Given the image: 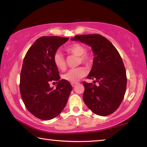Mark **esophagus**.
Segmentation results:
<instances>
[{
	"label": "esophagus",
	"mask_w": 147,
	"mask_h": 147,
	"mask_svg": "<svg viewBox=\"0 0 147 147\" xmlns=\"http://www.w3.org/2000/svg\"><path fill=\"white\" fill-rule=\"evenodd\" d=\"M77 84H78V83H76V82H75V83H71V86L73 87V88H74V87H75Z\"/></svg>",
	"instance_id": "34e87169"
}]
</instances>
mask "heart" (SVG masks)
Instances as JSON below:
<instances>
[{
  "label": "heart",
  "instance_id": "1",
  "mask_svg": "<svg viewBox=\"0 0 147 147\" xmlns=\"http://www.w3.org/2000/svg\"><path fill=\"white\" fill-rule=\"evenodd\" d=\"M66 51L69 54L78 56V63H83L86 66H90L93 63V57L89 53H86V48L80 43H73L66 48ZM53 61L55 66L59 70L64 71L67 67L66 60L64 56L59 52H56L54 54ZM88 71L83 67H80L76 69H71L67 73L64 74L62 78L67 82L75 83L80 79L86 76Z\"/></svg>",
  "mask_w": 147,
  "mask_h": 147
}]
</instances>
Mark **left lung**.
I'll return each mask as SVG.
<instances>
[{
    "label": "left lung",
    "instance_id": "1",
    "mask_svg": "<svg viewBox=\"0 0 147 147\" xmlns=\"http://www.w3.org/2000/svg\"><path fill=\"white\" fill-rule=\"evenodd\" d=\"M91 47L94 53L93 67L88 76L93 83L83 82V100L96 115L107 116L120 106L126 92V69L123 59L113 44L100 34L77 35L71 39Z\"/></svg>",
    "mask_w": 147,
    "mask_h": 147
}]
</instances>
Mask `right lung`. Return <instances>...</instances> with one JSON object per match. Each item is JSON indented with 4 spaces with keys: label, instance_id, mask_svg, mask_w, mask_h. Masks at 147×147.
<instances>
[{
    "label": "right lung",
    "instance_id": "add662e5",
    "mask_svg": "<svg viewBox=\"0 0 147 147\" xmlns=\"http://www.w3.org/2000/svg\"><path fill=\"white\" fill-rule=\"evenodd\" d=\"M68 39L58 36L41 37L24 56L20 76V93L27 109L42 120H51L58 116L73 89L69 82L60 80L53 61L54 54ZM51 81L58 84L55 90L49 87Z\"/></svg>",
    "mask_w": 147,
    "mask_h": 147
}]
</instances>
